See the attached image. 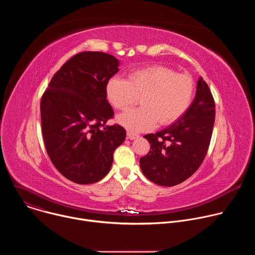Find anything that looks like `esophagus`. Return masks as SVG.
Wrapping results in <instances>:
<instances>
[{
    "mask_svg": "<svg viewBox=\"0 0 255 255\" xmlns=\"http://www.w3.org/2000/svg\"><path fill=\"white\" fill-rule=\"evenodd\" d=\"M127 137H128V139L133 140V139L138 138V137H139V135H138V134H136V133H133V132H127Z\"/></svg>",
    "mask_w": 255,
    "mask_h": 255,
    "instance_id": "esophagus-1",
    "label": "esophagus"
}]
</instances>
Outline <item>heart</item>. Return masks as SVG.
<instances>
[{
	"label": "heart",
	"mask_w": 255,
	"mask_h": 255,
	"mask_svg": "<svg viewBox=\"0 0 255 255\" xmlns=\"http://www.w3.org/2000/svg\"><path fill=\"white\" fill-rule=\"evenodd\" d=\"M195 92L193 79L176 74L164 65H151L131 71L127 80L112 77L106 85L107 99L117 110L133 106L138 97L141 108L118 116L117 121L130 132L147 131L168 125L183 116L190 108Z\"/></svg>",
	"instance_id": "obj_1"
}]
</instances>
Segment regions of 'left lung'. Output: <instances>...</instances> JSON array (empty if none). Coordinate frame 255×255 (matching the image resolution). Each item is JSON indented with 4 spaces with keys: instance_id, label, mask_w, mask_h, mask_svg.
Segmentation results:
<instances>
[{
    "instance_id": "left-lung-1",
    "label": "left lung",
    "mask_w": 255,
    "mask_h": 255,
    "mask_svg": "<svg viewBox=\"0 0 255 255\" xmlns=\"http://www.w3.org/2000/svg\"><path fill=\"white\" fill-rule=\"evenodd\" d=\"M215 122V101L205 81H198L196 98L174 124L143 137L149 152L140 158L143 174L152 183L173 187L192 176L207 154Z\"/></svg>"
}]
</instances>
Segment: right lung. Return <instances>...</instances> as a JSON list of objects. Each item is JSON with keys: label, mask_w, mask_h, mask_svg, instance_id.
Instances as JSON below:
<instances>
[{"label": "right lung", "mask_w": 255, "mask_h": 255, "mask_svg": "<svg viewBox=\"0 0 255 255\" xmlns=\"http://www.w3.org/2000/svg\"><path fill=\"white\" fill-rule=\"evenodd\" d=\"M118 59L84 51L68 59L52 77L40 102L41 128L55 168L79 185L94 184L110 170L126 130L107 126L114 111L106 85L118 72Z\"/></svg>", "instance_id": "add662e5"}]
</instances>
